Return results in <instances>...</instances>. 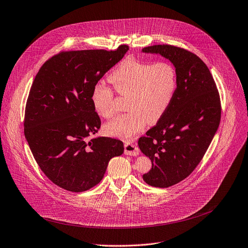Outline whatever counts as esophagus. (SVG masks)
<instances>
[{"instance_id": "34e87169", "label": "esophagus", "mask_w": 248, "mask_h": 248, "mask_svg": "<svg viewBox=\"0 0 248 248\" xmlns=\"http://www.w3.org/2000/svg\"><path fill=\"white\" fill-rule=\"evenodd\" d=\"M124 152L126 155H129V156H138L140 154V150L139 148L133 143H125L124 145Z\"/></svg>"}]
</instances>
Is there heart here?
<instances>
[{
  "instance_id": "obj_1",
  "label": "heart",
  "mask_w": 248,
  "mask_h": 248,
  "mask_svg": "<svg viewBox=\"0 0 248 248\" xmlns=\"http://www.w3.org/2000/svg\"><path fill=\"white\" fill-rule=\"evenodd\" d=\"M115 90L128 96L129 112L105 124V134L123 140L142 131L148 121H159L172 103L178 87L176 68L169 62L150 63L136 59L122 62L109 75ZM92 105L99 116L109 118L114 114V92L102 82L93 87Z\"/></svg>"
}]
</instances>
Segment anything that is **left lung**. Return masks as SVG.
<instances>
[{"label": "left lung", "mask_w": 248, "mask_h": 248, "mask_svg": "<svg viewBox=\"0 0 248 248\" xmlns=\"http://www.w3.org/2000/svg\"><path fill=\"white\" fill-rule=\"evenodd\" d=\"M142 51L161 54L174 64L178 75L169 109L138 141L152 162L143 180L152 186L169 187L192 174L204 156L220 122L219 94L211 71L195 53L170 45Z\"/></svg>", "instance_id": "obj_1"}]
</instances>
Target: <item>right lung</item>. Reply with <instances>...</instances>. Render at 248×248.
<instances>
[{
	"mask_svg": "<svg viewBox=\"0 0 248 248\" xmlns=\"http://www.w3.org/2000/svg\"><path fill=\"white\" fill-rule=\"evenodd\" d=\"M128 50L122 45L116 50L62 51L35 75L26 105L25 137L44 174L69 192L96 186L110 159L123 153L120 140L89 139L101 125L91 94Z\"/></svg>",
	"mask_w": 248,
	"mask_h": 248,
	"instance_id": "add662e5",
	"label": "right lung"
}]
</instances>
